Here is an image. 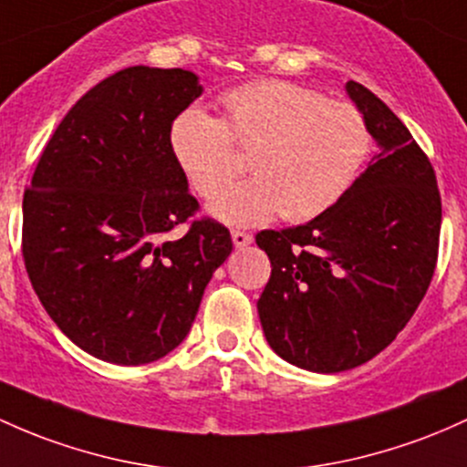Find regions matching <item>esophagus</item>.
<instances>
[{
  "instance_id": "1",
  "label": "esophagus",
  "mask_w": 467,
  "mask_h": 467,
  "mask_svg": "<svg viewBox=\"0 0 467 467\" xmlns=\"http://www.w3.org/2000/svg\"><path fill=\"white\" fill-rule=\"evenodd\" d=\"M233 244L234 248H245V245L253 244V234L250 233H244V230H233Z\"/></svg>"
}]
</instances>
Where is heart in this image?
Here are the masks:
<instances>
[{"label": "heart", "instance_id": "heart-1", "mask_svg": "<svg viewBox=\"0 0 467 467\" xmlns=\"http://www.w3.org/2000/svg\"><path fill=\"white\" fill-rule=\"evenodd\" d=\"M223 119L188 109L171 126V152L194 192L213 197L238 164L232 143L251 148L255 175L213 199L210 213L225 223L265 222L281 210L285 222L319 217L348 192L370 148L366 119L348 101L265 79L222 97Z\"/></svg>", "mask_w": 467, "mask_h": 467}]
</instances>
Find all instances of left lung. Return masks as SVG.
Returning a JSON list of instances; mask_svg holds the SVG:
<instances>
[{"instance_id": "1", "label": "left lung", "mask_w": 467, "mask_h": 467, "mask_svg": "<svg viewBox=\"0 0 467 467\" xmlns=\"http://www.w3.org/2000/svg\"><path fill=\"white\" fill-rule=\"evenodd\" d=\"M346 92L377 143L372 163L324 214L257 234L273 264L257 301L265 341L321 375L370 361L406 327L432 281L441 233L432 163L375 92L357 81Z\"/></svg>"}]
</instances>
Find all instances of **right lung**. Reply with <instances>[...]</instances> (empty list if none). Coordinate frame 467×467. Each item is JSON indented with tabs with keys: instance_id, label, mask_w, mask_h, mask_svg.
<instances>
[{
	"instance_id": "add662e5",
	"label": "right lung",
	"mask_w": 467,
	"mask_h": 467,
	"mask_svg": "<svg viewBox=\"0 0 467 467\" xmlns=\"http://www.w3.org/2000/svg\"><path fill=\"white\" fill-rule=\"evenodd\" d=\"M202 92L183 68L106 77L66 112L24 194L30 284L59 330L101 361L141 366L175 350L233 253L214 219L163 237L197 210L168 135Z\"/></svg>"
}]
</instances>
